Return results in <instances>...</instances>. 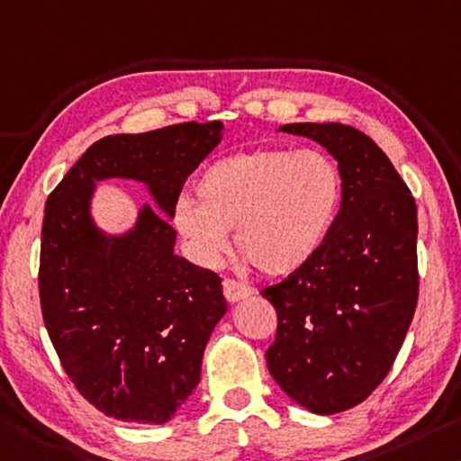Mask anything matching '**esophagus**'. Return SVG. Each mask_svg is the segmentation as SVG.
<instances>
[{
  "label": "esophagus",
  "mask_w": 461,
  "mask_h": 461,
  "mask_svg": "<svg viewBox=\"0 0 461 461\" xmlns=\"http://www.w3.org/2000/svg\"><path fill=\"white\" fill-rule=\"evenodd\" d=\"M223 295L228 302H240V299H244L246 295H250V287L244 283H238L233 279H225L223 281Z\"/></svg>",
  "instance_id": "34e87169"
}]
</instances>
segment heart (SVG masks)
I'll return each mask as SVG.
<instances>
[{
	"mask_svg": "<svg viewBox=\"0 0 461 461\" xmlns=\"http://www.w3.org/2000/svg\"><path fill=\"white\" fill-rule=\"evenodd\" d=\"M345 180L324 151L258 148L211 162L196 180V201L182 194L172 221L193 258L215 267L228 250L265 276H285L318 257L339 219Z\"/></svg>",
	"mask_w": 461,
	"mask_h": 461,
	"instance_id": "obj_1",
	"label": "heart"
}]
</instances>
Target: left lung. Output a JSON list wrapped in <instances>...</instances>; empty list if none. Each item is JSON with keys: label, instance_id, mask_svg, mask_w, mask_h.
Instances as JSON below:
<instances>
[{"label": "left lung", "instance_id": "8db88e82", "mask_svg": "<svg viewBox=\"0 0 461 461\" xmlns=\"http://www.w3.org/2000/svg\"><path fill=\"white\" fill-rule=\"evenodd\" d=\"M332 153L345 199L318 257L262 289L276 312L270 375L316 414L348 411L390 374L419 299L416 204L388 156L359 129L295 122Z\"/></svg>", "mask_w": 461, "mask_h": 461}]
</instances>
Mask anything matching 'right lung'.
Returning a JSON list of instances; mask_svg holds the SVG:
<instances>
[{"instance_id":"1","label":"right lung","mask_w":461,"mask_h":461,"mask_svg":"<svg viewBox=\"0 0 461 461\" xmlns=\"http://www.w3.org/2000/svg\"><path fill=\"white\" fill-rule=\"evenodd\" d=\"M221 121L108 135L49 194L39 295L49 339L82 396L113 419L164 425L201 379L204 347L228 310L221 279L174 254L176 230L145 204L127 236L90 219L94 182H145L172 215L182 185L221 139Z\"/></svg>"}]
</instances>
